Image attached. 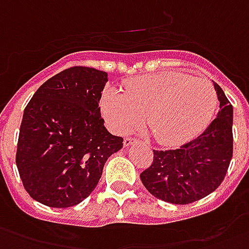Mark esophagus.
Listing matches in <instances>:
<instances>
[{
    "label": "esophagus",
    "mask_w": 249,
    "mask_h": 249,
    "mask_svg": "<svg viewBox=\"0 0 249 249\" xmlns=\"http://www.w3.org/2000/svg\"><path fill=\"white\" fill-rule=\"evenodd\" d=\"M134 143H137V139H135V138H124V141H123L124 147L131 146V144H134Z\"/></svg>",
    "instance_id": "1"
}]
</instances>
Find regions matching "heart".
I'll return each instance as SVG.
<instances>
[{
    "label": "heart",
    "mask_w": 249,
    "mask_h": 249,
    "mask_svg": "<svg viewBox=\"0 0 249 249\" xmlns=\"http://www.w3.org/2000/svg\"><path fill=\"white\" fill-rule=\"evenodd\" d=\"M217 105L215 87L208 79L179 71L150 74L127 81L123 92L108 89L102 112L114 131L123 134L144 122L158 142L182 144L201 132Z\"/></svg>",
    "instance_id": "heart-1"
}]
</instances>
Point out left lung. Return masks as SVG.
<instances>
[{"instance_id": "left-lung-1", "label": "left lung", "mask_w": 249, "mask_h": 249, "mask_svg": "<svg viewBox=\"0 0 249 249\" xmlns=\"http://www.w3.org/2000/svg\"><path fill=\"white\" fill-rule=\"evenodd\" d=\"M220 110L196 139L175 150H154L151 166L141 174L147 191L172 204H190L216 190L232 159L233 108L224 91L213 83Z\"/></svg>"}]
</instances>
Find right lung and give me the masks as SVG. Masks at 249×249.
Instances as JSON below:
<instances>
[{"label":"right lung","mask_w":249,"mask_h":249,"mask_svg":"<svg viewBox=\"0 0 249 249\" xmlns=\"http://www.w3.org/2000/svg\"><path fill=\"white\" fill-rule=\"evenodd\" d=\"M107 72L69 67L33 95L23 111L17 143L18 172L25 190L53 208L81 203L97 187L103 166L123 147L101 117Z\"/></svg>","instance_id":"right-lung-1"}]
</instances>
